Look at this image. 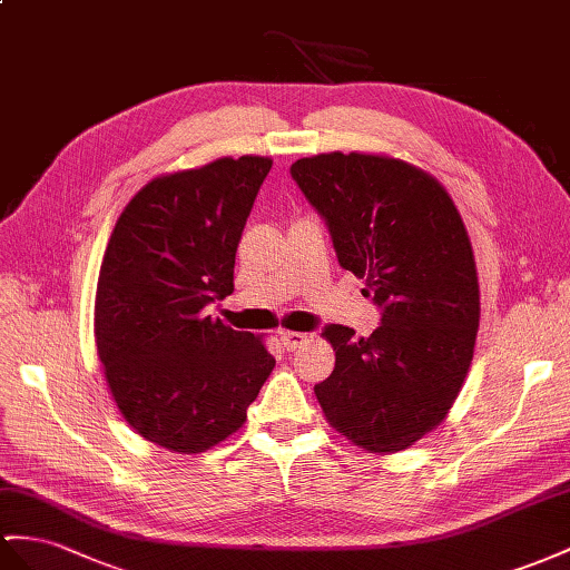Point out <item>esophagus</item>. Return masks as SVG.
<instances>
[{
	"mask_svg": "<svg viewBox=\"0 0 570 570\" xmlns=\"http://www.w3.org/2000/svg\"><path fill=\"white\" fill-rule=\"evenodd\" d=\"M305 340H308V337H305L303 332H282V344H284L286 352H296V348L303 346Z\"/></svg>",
	"mask_w": 570,
	"mask_h": 570,
	"instance_id": "34e87169",
	"label": "esophagus"
}]
</instances>
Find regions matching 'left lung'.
<instances>
[{"mask_svg":"<svg viewBox=\"0 0 570 570\" xmlns=\"http://www.w3.org/2000/svg\"><path fill=\"white\" fill-rule=\"evenodd\" d=\"M291 178L325 218L340 265L383 311L371 337L330 325L334 371L315 397L334 431L368 452H397L433 431L470 371L479 282L448 189L406 160L317 154Z\"/></svg>","mask_w":570,"mask_h":570,"instance_id":"1","label":"left lung"}]
</instances>
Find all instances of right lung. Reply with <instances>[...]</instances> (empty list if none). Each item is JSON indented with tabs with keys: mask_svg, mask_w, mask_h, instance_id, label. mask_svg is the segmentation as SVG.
I'll return each instance as SVG.
<instances>
[{
	"mask_svg": "<svg viewBox=\"0 0 570 570\" xmlns=\"http://www.w3.org/2000/svg\"><path fill=\"white\" fill-rule=\"evenodd\" d=\"M272 158H216L158 175L108 240L94 332L106 381L141 438L180 455L226 441L274 368L262 337L204 315L233 294V265Z\"/></svg>",
	"mask_w": 570,
	"mask_h": 570,
	"instance_id": "1",
	"label": "right lung"
}]
</instances>
